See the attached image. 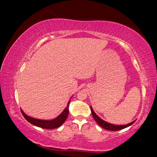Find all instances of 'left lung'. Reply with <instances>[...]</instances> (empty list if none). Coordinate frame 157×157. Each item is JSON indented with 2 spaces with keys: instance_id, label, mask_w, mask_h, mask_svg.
Segmentation results:
<instances>
[{
  "instance_id": "left-lung-1",
  "label": "left lung",
  "mask_w": 157,
  "mask_h": 157,
  "mask_svg": "<svg viewBox=\"0 0 157 157\" xmlns=\"http://www.w3.org/2000/svg\"><path fill=\"white\" fill-rule=\"evenodd\" d=\"M91 113L93 115V118L95 119V120L97 122V123L99 125V126L104 128L105 129H107V130H110V131H118V130H120V129H122L126 128L127 127H129V126H131L132 125L134 122H136L135 121H133L131 123L128 124L126 125H115V124H112L110 123L109 122H106L105 121H104L103 120H102L100 117H98V116L95 114V112L93 111L92 107L91 106Z\"/></svg>"
}]
</instances>
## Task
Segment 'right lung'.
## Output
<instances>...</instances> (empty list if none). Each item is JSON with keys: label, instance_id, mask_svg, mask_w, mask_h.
Returning a JSON list of instances; mask_svg holds the SVG:
<instances>
[{"label": "right lung", "instance_id": "right-lung-1", "mask_svg": "<svg viewBox=\"0 0 157 157\" xmlns=\"http://www.w3.org/2000/svg\"><path fill=\"white\" fill-rule=\"evenodd\" d=\"M70 99L69 100L67 106L63 112L55 119H52L51 120H40L31 117L24 113V112L21 109V112L22 114H23L25 120L29 122V123L32 124L35 126L42 128L44 129H55L56 128L60 127L61 125L63 124L65 122L67 117H68L69 114V104H70Z\"/></svg>", "mask_w": 157, "mask_h": 157}]
</instances>
